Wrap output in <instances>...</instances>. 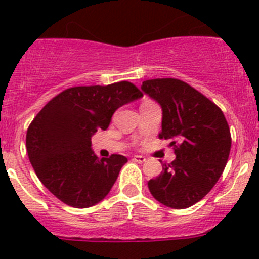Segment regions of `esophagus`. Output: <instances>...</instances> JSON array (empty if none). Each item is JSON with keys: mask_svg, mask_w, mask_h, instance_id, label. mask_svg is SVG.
<instances>
[{"mask_svg": "<svg viewBox=\"0 0 259 259\" xmlns=\"http://www.w3.org/2000/svg\"><path fill=\"white\" fill-rule=\"evenodd\" d=\"M132 161L136 162V163H144V162L146 161V158L144 157V155H135V157L132 158Z\"/></svg>", "mask_w": 259, "mask_h": 259, "instance_id": "obj_1", "label": "esophagus"}]
</instances>
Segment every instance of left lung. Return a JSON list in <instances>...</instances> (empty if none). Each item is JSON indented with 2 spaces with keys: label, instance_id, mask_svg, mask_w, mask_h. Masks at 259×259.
Listing matches in <instances>:
<instances>
[{
  "label": "left lung",
  "instance_id": "1",
  "mask_svg": "<svg viewBox=\"0 0 259 259\" xmlns=\"http://www.w3.org/2000/svg\"><path fill=\"white\" fill-rule=\"evenodd\" d=\"M141 91L162 107L161 139L176 158L148 182L153 197L171 209H187L217 184L231 150L224 114L214 102L178 79L146 80Z\"/></svg>",
  "mask_w": 259,
  "mask_h": 259
}]
</instances>
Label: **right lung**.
Returning <instances> with one entry per match:
<instances>
[{
	"mask_svg": "<svg viewBox=\"0 0 259 259\" xmlns=\"http://www.w3.org/2000/svg\"><path fill=\"white\" fill-rule=\"evenodd\" d=\"M141 97L134 84L120 81L68 88L48 102L29 125L26 139L29 162L45 188L77 209L101 202L127 158H98L91 137L109 127L119 107Z\"/></svg>",
	"mask_w": 259,
	"mask_h": 259,
	"instance_id": "right-lung-1",
	"label": "right lung"
}]
</instances>
